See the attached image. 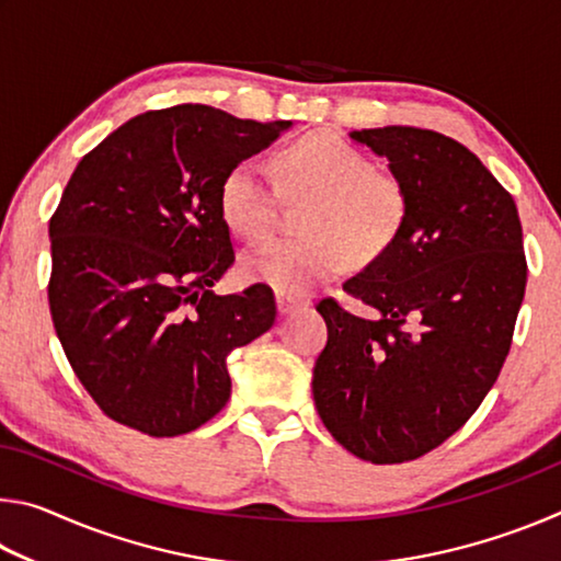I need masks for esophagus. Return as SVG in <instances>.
<instances>
[{
	"label": "esophagus",
	"mask_w": 561,
	"mask_h": 561,
	"mask_svg": "<svg viewBox=\"0 0 561 561\" xmlns=\"http://www.w3.org/2000/svg\"><path fill=\"white\" fill-rule=\"evenodd\" d=\"M299 307H304V301H301V299H297V297H287V294H277V309H279V314H282V317L291 314V311H294V309H299Z\"/></svg>",
	"instance_id": "1"
}]
</instances>
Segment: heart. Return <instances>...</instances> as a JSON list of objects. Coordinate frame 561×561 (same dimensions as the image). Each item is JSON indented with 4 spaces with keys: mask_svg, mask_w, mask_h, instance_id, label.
Wrapping results in <instances>:
<instances>
[{
    "mask_svg": "<svg viewBox=\"0 0 561 561\" xmlns=\"http://www.w3.org/2000/svg\"><path fill=\"white\" fill-rule=\"evenodd\" d=\"M279 193L307 201L299 240H274L242 260L250 282L299 297L354 264H371L403 232L408 193L336 133H307L274 156ZM217 213L234 237L257 242L274 220V187L257 165L237 163L217 185Z\"/></svg>",
    "mask_w": 561,
    "mask_h": 561,
    "instance_id": "b5f03b06",
    "label": "heart"
}]
</instances>
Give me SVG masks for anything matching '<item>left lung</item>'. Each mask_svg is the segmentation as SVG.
<instances>
[{"label":"left lung","mask_w":561,"mask_h":561,"mask_svg":"<svg viewBox=\"0 0 561 561\" xmlns=\"http://www.w3.org/2000/svg\"><path fill=\"white\" fill-rule=\"evenodd\" d=\"M348 136L388 160L408 217L391 250L344 284L378 319L319 301L329 341L311 391L348 453L393 465L438 448L495 386L527 260L515 201L458 140L413 126Z\"/></svg>","instance_id":"left-lung-1"}]
</instances>
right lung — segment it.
<instances>
[{"instance_id":"obj_1","label":"right lung","mask_w":561,"mask_h":561,"mask_svg":"<svg viewBox=\"0 0 561 561\" xmlns=\"http://www.w3.org/2000/svg\"><path fill=\"white\" fill-rule=\"evenodd\" d=\"M287 128L183 103L123 123L76 165L49 222V309L111 421L175 438L230 401L227 356L277 307L267 284L213 291L234 264L217 185Z\"/></svg>"}]
</instances>
